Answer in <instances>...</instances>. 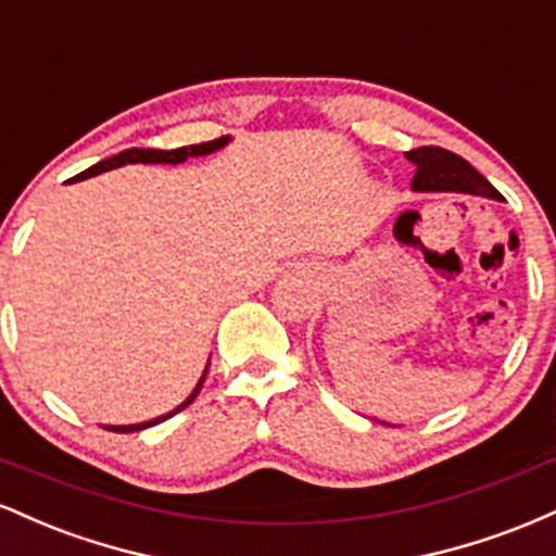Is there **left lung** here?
I'll return each instance as SVG.
<instances>
[{
  "label": "left lung",
  "mask_w": 556,
  "mask_h": 556,
  "mask_svg": "<svg viewBox=\"0 0 556 556\" xmlns=\"http://www.w3.org/2000/svg\"><path fill=\"white\" fill-rule=\"evenodd\" d=\"M405 156L407 162L416 164V177H413L410 188L418 190V193H470L491 198V201H502L500 190L481 172L470 167L463 156L452 154V151L437 149V146H424V149L407 151Z\"/></svg>",
  "instance_id": "1"
}]
</instances>
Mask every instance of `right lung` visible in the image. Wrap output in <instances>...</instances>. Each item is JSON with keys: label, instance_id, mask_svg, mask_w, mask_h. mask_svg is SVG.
I'll return each mask as SVG.
<instances>
[{"label": "right lung", "instance_id": "1", "mask_svg": "<svg viewBox=\"0 0 556 556\" xmlns=\"http://www.w3.org/2000/svg\"><path fill=\"white\" fill-rule=\"evenodd\" d=\"M229 140H232V138H229V136H222V138H216V140H208V143L182 146V149H172V151H162V149H125V151H119L117 156L104 159V162L93 164V167H88L86 172H80V175H78V177H73V180H88V177L101 175V172H110V169H117V167H125V164H182V162H188L190 156H208V154H214V151L225 149V146L229 143ZM206 374H208V363H206V368H203V374H201V379H198V384L193 387V392H190L188 397H185V400L180 402V405L175 407V410L164 413V416H159V418L143 420V424H130V426H104V429L117 431V433H132V431L151 429V426H156V424H162V420H167V418H172V416H177V413L185 410V407H188L190 402H193V400L198 397V392H201L203 381H206Z\"/></svg>", "mask_w": 556, "mask_h": 556}]
</instances>
